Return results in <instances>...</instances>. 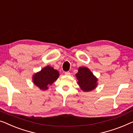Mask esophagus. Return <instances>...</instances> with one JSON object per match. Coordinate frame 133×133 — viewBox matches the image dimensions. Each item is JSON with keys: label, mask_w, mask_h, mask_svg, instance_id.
I'll use <instances>...</instances> for the list:
<instances>
[{"label": "esophagus", "mask_w": 133, "mask_h": 133, "mask_svg": "<svg viewBox=\"0 0 133 133\" xmlns=\"http://www.w3.org/2000/svg\"><path fill=\"white\" fill-rule=\"evenodd\" d=\"M65 75H67V76H69L70 75V73L69 72H65Z\"/></svg>", "instance_id": "1"}]
</instances>
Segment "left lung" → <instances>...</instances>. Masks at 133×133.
I'll list each match as a JSON object with an SVG mask.
<instances>
[{
    "mask_svg": "<svg viewBox=\"0 0 133 133\" xmlns=\"http://www.w3.org/2000/svg\"><path fill=\"white\" fill-rule=\"evenodd\" d=\"M76 76L78 81V84L83 91H91L97 87L98 79L86 67H79Z\"/></svg>",
    "mask_w": 133,
    "mask_h": 133,
    "instance_id": "obj_1",
    "label": "left lung"
}]
</instances>
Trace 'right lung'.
<instances>
[{"label":"right lung","mask_w":133,"mask_h":133,"mask_svg":"<svg viewBox=\"0 0 133 133\" xmlns=\"http://www.w3.org/2000/svg\"><path fill=\"white\" fill-rule=\"evenodd\" d=\"M58 70L51 66H47L41 69V71L35 73L33 75V84L41 90L45 91L48 89V86L52 85L59 77Z\"/></svg>","instance_id":"obj_1"}]
</instances>
